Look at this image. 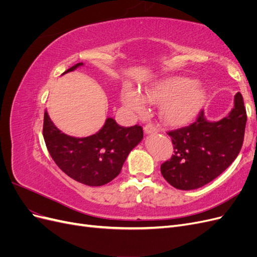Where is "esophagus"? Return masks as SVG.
<instances>
[{"label": "esophagus", "instance_id": "1", "mask_svg": "<svg viewBox=\"0 0 257 257\" xmlns=\"http://www.w3.org/2000/svg\"><path fill=\"white\" fill-rule=\"evenodd\" d=\"M144 130H145V133H146V134H154V133H158V127L155 126L154 124H152V123L146 124Z\"/></svg>", "mask_w": 257, "mask_h": 257}]
</instances>
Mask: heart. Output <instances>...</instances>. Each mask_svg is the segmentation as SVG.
I'll use <instances>...</instances> for the list:
<instances>
[{
    "label": "heart",
    "mask_w": 257,
    "mask_h": 257,
    "mask_svg": "<svg viewBox=\"0 0 257 257\" xmlns=\"http://www.w3.org/2000/svg\"><path fill=\"white\" fill-rule=\"evenodd\" d=\"M121 99L124 106L136 114L146 112L148 102L162 104L161 115L164 121L181 125L197 113L205 100V91L192 79L175 77L146 90L145 95L133 88L124 87Z\"/></svg>",
    "instance_id": "1"
}]
</instances>
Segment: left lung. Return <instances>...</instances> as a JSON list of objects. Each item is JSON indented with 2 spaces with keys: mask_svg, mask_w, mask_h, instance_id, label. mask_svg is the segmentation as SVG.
Listing matches in <instances>:
<instances>
[{
  "mask_svg": "<svg viewBox=\"0 0 257 257\" xmlns=\"http://www.w3.org/2000/svg\"><path fill=\"white\" fill-rule=\"evenodd\" d=\"M246 123L242 95H235V107L227 116L210 122L200 110L188 126L167 134L174 154L161 165L165 180L179 190H194L212 181L226 169L241 150Z\"/></svg>",
  "mask_w": 257,
  "mask_h": 257,
  "instance_id": "obj_1",
  "label": "left lung"
}]
</instances>
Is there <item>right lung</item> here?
Masks as SVG:
<instances>
[{
  "mask_svg": "<svg viewBox=\"0 0 257 257\" xmlns=\"http://www.w3.org/2000/svg\"><path fill=\"white\" fill-rule=\"evenodd\" d=\"M81 65L77 63L65 73ZM43 135L49 154L62 172L82 184L100 186L120 174L128 153L143 139L144 131L138 124L124 127L108 118L98 133L75 138L62 133L45 112Z\"/></svg>",
  "mask_w": 257,
  "mask_h": 257,
  "instance_id": "1",
  "label": "right lung"
}]
</instances>
